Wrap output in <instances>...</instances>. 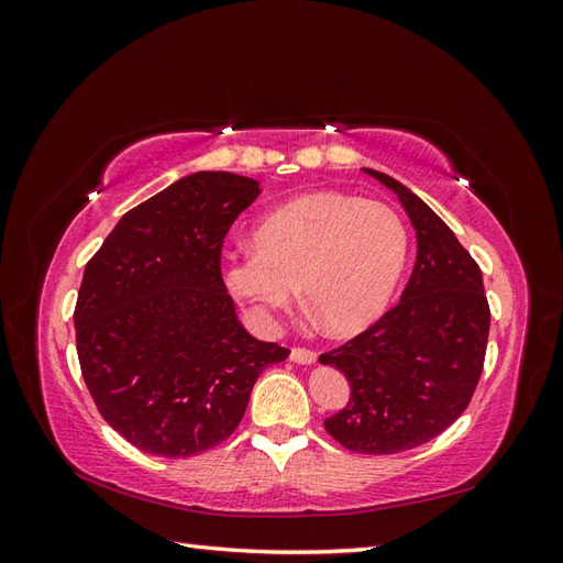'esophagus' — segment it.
<instances>
[{"mask_svg":"<svg viewBox=\"0 0 563 563\" xmlns=\"http://www.w3.org/2000/svg\"><path fill=\"white\" fill-rule=\"evenodd\" d=\"M291 362L296 364H305V366H312L317 362V352L308 350V347H294L291 350Z\"/></svg>","mask_w":563,"mask_h":563,"instance_id":"1","label":"esophagus"}]
</instances>
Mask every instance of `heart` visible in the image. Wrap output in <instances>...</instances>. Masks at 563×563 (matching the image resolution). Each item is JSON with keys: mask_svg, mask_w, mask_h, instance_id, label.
Instances as JSON below:
<instances>
[{"mask_svg": "<svg viewBox=\"0 0 563 563\" xmlns=\"http://www.w3.org/2000/svg\"><path fill=\"white\" fill-rule=\"evenodd\" d=\"M408 236L380 201L312 192L267 213L253 251L223 263L228 291L258 321L302 300L331 335H356L376 323L395 296Z\"/></svg>", "mask_w": 563, "mask_h": 563, "instance_id": "b5f03b06", "label": "heart"}]
</instances>
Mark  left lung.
<instances>
[{"instance_id": "obj_1", "label": "left lung", "mask_w": 563, "mask_h": 563, "mask_svg": "<svg viewBox=\"0 0 563 563\" xmlns=\"http://www.w3.org/2000/svg\"><path fill=\"white\" fill-rule=\"evenodd\" d=\"M416 230V265L397 308L319 364L345 373L350 401L323 420L345 449L391 455L428 444L465 411L479 383L490 312L482 269L428 203L373 168Z\"/></svg>"}]
</instances>
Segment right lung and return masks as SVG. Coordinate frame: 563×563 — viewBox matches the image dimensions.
Wrapping results in <instances>:
<instances>
[{"instance_id": "1", "label": "right lung", "mask_w": 563, "mask_h": 563, "mask_svg": "<svg viewBox=\"0 0 563 563\" xmlns=\"http://www.w3.org/2000/svg\"><path fill=\"white\" fill-rule=\"evenodd\" d=\"M258 180L197 172L119 218L75 308L91 397L129 444L187 457L242 422L261 373L288 350L255 340L220 277V246Z\"/></svg>"}]
</instances>
